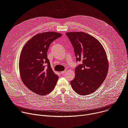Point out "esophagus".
<instances>
[{
	"mask_svg": "<svg viewBox=\"0 0 128 128\" xmlns=\"http://www.w3.org/2000/svg\"><path fill=\"white\" fill-rule=\"evenodd\" d=\"M67 72V70H64V71H61V74H65V73H66Z\"/></svg>",
	"mask_w": 128,
	"mask_h": 128,
	"instance_id": "34e87169",
	"label": "esophagus"
}]
</instances>
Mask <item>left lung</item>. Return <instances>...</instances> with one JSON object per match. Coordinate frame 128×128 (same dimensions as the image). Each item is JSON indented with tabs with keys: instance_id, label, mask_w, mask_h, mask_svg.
Instances as JSON below:
<instances>
[{
	"instance_id": "1",
	"label": "left lung",
	"mask_w": 128,
	"mask_h": 128,
	"mask_svg": "<svg viewBox=\"0 0 128 128\" xmlns=\"http://www.w3.org/2000/svg\"><path fill=\"white\" fill-rule=\"evenodd\" d=\"M70 40L77 61H82L75 69L71 87L80 95L94 92L103 82L108 71V60L102 44L93 36L83 32L66 33Z\"/></svg>"
}]
</instances>
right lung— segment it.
I'll list each match as a JSON object with an SVG mask.
<instances>
[{
    "label": "right lung",
    "mask_w": 128,
    "mask_h": 128,
    "mask_svg": "<svg viewBox=\"0 0 128 128\" xmlns=\"http://www.w3.org/2000/svg\"><path fill=\"white\" fill-rule=\"evenodd\" d=\"M62 35L55 32L38 34L22 50L19 64L20 77L25 86L36 94H48L56 85L59 77L50 67L47 52L50 44Z\"/></svg>",
    "instance_id": "1"
}]
</instances>
